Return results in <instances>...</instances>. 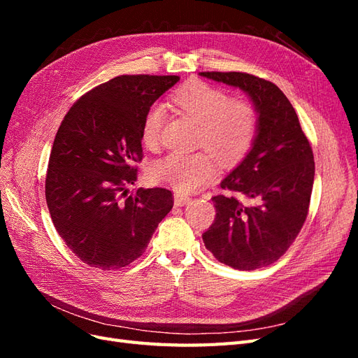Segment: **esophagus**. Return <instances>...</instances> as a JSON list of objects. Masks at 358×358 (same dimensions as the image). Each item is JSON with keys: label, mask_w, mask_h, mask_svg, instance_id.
<instances>
[{"label": "esophagus", "mask_w": 358, "mask_h": 358, "mask_svg": "<svg viewBox=\"0 0 358 358\" xmlns=\"http://www.w3.org/2000/svg\"><path fill=\"white\" fill-rule=\"evenodd\" d=\"M191 201L188 196H183V194H175V204L176 206H185Z\"/></svg>", "instance_id": "obj_1"}]
</instances>
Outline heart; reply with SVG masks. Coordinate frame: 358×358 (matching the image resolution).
I'll return each instance as SVG.
<instances>
[{
    "label": "heart",
    "instance_id": "heart-1",
    "mask_svg": "<svg viewBox=\"0 0 358 358\" xmlns=\"http://www.w3.org/2000/svg\"><path fill=\"white\" fill-rule=\"evenodd\" d=\"M171 101L200 125L199 143L209 150L170 154L150 170V178L182 194L204 188L218 173V156L225 164L241 161L252 148L258 131L255 104L200 80L188 82L171 95ZM166 110L150 107L143 117L142 143L154 150L159 145Z\"/></svg>",
    "mask_w": 358,
    "mask_h": 358
}]
</instances>
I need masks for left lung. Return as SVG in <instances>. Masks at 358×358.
I'll list each match as a JSON object with an SVG mask.
<instances>
[{"label":"left lung","mask_w":358,"mask_h":358,"mask_svg":"<svg viewBox=\"0 0 358 358\" xmlns=\"http://www.w3.org/2000/svg\"><path fill=\"white\" fill-rule=\"evenodd\" d=\"M203 78L241 88L258 110L255 142L221 188L246 199L215 196L216 216L203 233L218 262L239 270L275 263L306 221L315 176L312 148L297 113L272 82L239 71H203Z\"/></svg>","instance_id":"left-lung-1"}]
</instances>
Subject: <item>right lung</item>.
Instances as JSON below:
<instances>
[{"label": "right lung", "mask_w": 358, "mask_h": 358, "mask_svg": "<svg viewBox=\"0 0 358 358\" xmlns=\"http://www.w3.org/2000/svg\"><path fill=\"white\" fill-rule=\"evenodd\" d=\"M179 76L124 74L95 86L61 122L50 150L46 201L53 225L85 264L115 270L145 252L173 208L166 188H138L142 124Z\"/></svg>", "instance_id": "right-lung-1"}]
</instances>
